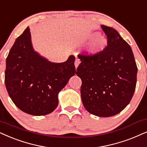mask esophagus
Instances as JSON below:
<instances>
[{
  "label": "esophagus",
  "mask_w": 147,
  "mask_h": 147,
  "mask_svg": "<svg viewBox=\"0 0 147 147\" xmlns=\"http://www.w3.org/2000/svg\"><path fill=\"white\" fill-rule=\"evenodd\" d=\"M80 62H81V61H80V60L79 59V58H76V60L75 61V66L76 68H77L78 66H79Z\"/></svg>",
  "instance_id": "34e87169"
}]
</instances>
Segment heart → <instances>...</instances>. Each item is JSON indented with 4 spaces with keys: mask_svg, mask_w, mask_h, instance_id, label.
Here are the masks:
<instances>
[{
    "mask_svg": "<svg viewBox=\"0 0 147 147\" xmlns=\"http://www.w3.org/2000/svg\"><path fill=\"white\" fill-rule=\"evenodd\" d=\"M92 38H95L93 43L88 49V52L91 55H95V54L99 53L101 51L104 50L107 44V39L103 36H99V33L95 32L92 34Z\"/></svg>",
    "mask_w": 147,
    "mask_h": 147,
    "instance_id": "obj_1",
    "label": "heart"
}]
</instances>
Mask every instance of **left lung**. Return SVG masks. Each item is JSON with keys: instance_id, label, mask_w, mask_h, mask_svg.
Returning a JSON list of instances; mask_svg holds the SVG:
<instances>
[{"instance_id": "8db88e82", "label": "left lung", "mask_w": 147, "mask_h": 147, "mask_svg": "<svg viewBox=\"0 0 147 147\" xmlns=\"http://www.w3.org/2000/svg\"><path fill=\"white\" fill-rule=\"evenodd\" d=\"M107 46L95 55L79 54L76 74L81 78L85 108L99 117L118 114L134 95L138 68L131 47L112 27L101 25Z\"/></svg>"}]
</instances>
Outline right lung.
Instances as JSON below:
<instances>
[{
  "label": "right lung",
  "instance_id": "1",
  "mask_svg": "<svg viewBox=\"0 0 147 147\" xmlns=\"http://www.w3.org/2000/svg\"><path fill=\"white\" fill-rule=\"evenodd\" d=\"M75 57L48 61L34 50L29 27L16 39L6 60L5 82L9 97L23 112L33 116L52 113L58 93L75 75Z\"/></svg>",
  "mask_w": 147,
  "mask_h": 147
}]
</instances>
